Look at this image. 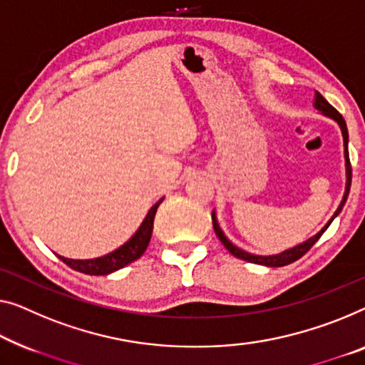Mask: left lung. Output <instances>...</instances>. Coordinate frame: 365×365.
I'll use <instances>...</instances> for the list:
<instances>
[{
  "label": "left lung",
  "instance_id": "1",
  "mask_svg": "<svg viewBox=\"0 0 365 365\" xmlns=\"http://www.w3.org/2000/svg\"><path fill=\"white\" fill-rule=\"evenodd\" d=\"M314 108L317 110L322 111L323 114H326V116L333 118L334 121H338V124L341 126V130H342V138H344V157H346V173H347V182H346V192H344V197H342V201L339 205V208L336 210V213L333 215V217L328 221V225H326L322 231L318 232V235H314L313 237H309L308 241H304L303 244H300V246H295L292 249H288V251H284L282 254H277V255H254V254H249L246 251H242V249L236 247L235 244H232L230 239H227L225 236V232L221 231L220 225H217L216 221V216H215V211L213 215H211V220H213V227H215V232L216 236L220 237V241L222 242V246H225L227 251H230L232 255H236L237 259H242V260H247V262H252V264H260V265H267V267H284V265H288L292 262H295V260H298L300 257H303L304 254H307L309 249H312L314 246V242L318 241L319 237H322L323 232L328 230V226L331 225V221L334 220L336 216H338L341 213L342 206H344L346 200H347V195H349V190H351V180H352V168H351V160H349V150H347V139H349V134H347V126H346V121L344 118L341 116L339 111L336 110V108H333L329 105L328 101L324 100L323 95H319L317 91V98H314Z\"/></svg>",
  "mask_w": 365,
  "mask_h": 365
}]
</instances>
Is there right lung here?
I'll list each match as a JSON object with an SVG mask.
<instances>
[{"mask_svg": "<svg viewBox=\"0 0 365 365\" xmlns=\"http://www.w3.org/2000/svg\"><path fill=\"white\" fill-rule=\"evenodd\" d=\"M160 203L162 200H159L154 206H152L148 216H145V220L143 221V225L139 226L138 231H135V235L130 237L126 244H123L121 247L116 249V251H113L108 255H103V257L90 260L65 259L62 255H58V257H61V260H63L70 269L81 272V274L86 275H108L114 270L126 267L128 264L134 262L135 259H139L140 255L145 252V249H148L152 236V227H154L155 211L159 208Z\"/></svg>", "mask_w": 365, "mask_h": 365, "instance_id": "right-lung-1", "label": "right lung"}]
</instances>
